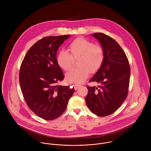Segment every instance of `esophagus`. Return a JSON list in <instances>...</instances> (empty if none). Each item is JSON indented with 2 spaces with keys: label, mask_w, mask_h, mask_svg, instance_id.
I'll use <instances>...</instances> for the list:
<instances>
[{
  "label": "esophagus",
  "mask_w": 151,
  "mask_h": 151,
  "mask_svg": "<svg viewBox=\"0 0 151 151\" xmlns=\"http://www.w3.org/2000/svg\"><path fill=\"white\" fill-rule=\"evenodd\" d=\"M80 86V85H78V84H76L75 86H74V89L76 90V89H77Z\"/></svg>",
  "instance_id": "34e87169"
}]
</instances>
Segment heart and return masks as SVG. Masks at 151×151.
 Returning <instances> with one entry per match:
<instances>
[{
	"mask_svg": "<svg viewBox=\"0 0 151 151\" xmlns=\"http://www.w3.org/2000/svg\"><path fill=\"white\" fill-rule=\"evenodd\" d=\"M70 54L65 50L59 52L56 61L58 65L68 71L73 65L74 59H78L77 68H72L65 75L66 80L73 83H81L89 76V72L96 73L102 66L105 60L103 47L84 38L79 37L68 45Z\"/></svg>",
	"mask_w": 151,
	"mask_h": 151,
	"instance_id": "b5f03b06",
	"label": "heart"
}]
</instances>
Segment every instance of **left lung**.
<instances>
[{
  "label": "left lung",
  "mask_w": 151,
  "mask_h": 151,
  "mask_svg": "<svg viewBox=\"0 0 151 151\" xmlns=\"http://www.w3.org/2000/svg\"><path fill=\"white\" fill-rule=\"evenodd\" d=\"M105 50L102 66L90 80L99 85L86 86V98L89 109L98 116H106L115 112L127 97L130 67L127 56L114 40L107 35L98 32L92 34Z\"/></svg>",
  "instance_id": "obj_1"
}]
</instances>
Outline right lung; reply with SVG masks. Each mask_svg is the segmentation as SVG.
Instances as JSON below:
<instances>
[{"label": "right lung", "instance_id": "1", "mask_svg": "<svg viewBox=\"0 0 151 151\" xmlns=\"http://www.w3.org/2000/svg\"><path fill=\"white\" fill-rule=\"evenodd\" d=\"M70 35L46 37L34 44L22 62L19 82L24 99L36 115L46 120L61 116L74 92L58 85L65 76L56 61L58 48Z\"/></svg>", "mask_w": 151, "mask_h": 151}]
</instances>
